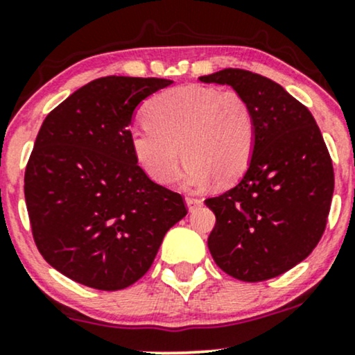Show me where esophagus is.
<instances>
[{
    "mask_svg": "<svg viewBox=\"0 0 355 355\" xmlns=\"http://www.w3.org/2000/svg\"><path fill=\"white\" fill-rule=\"evenodd\" d=\"M203 203V198H198V197H187V207H189V210H195L197 207H200Z\"/></svg>",
    "mask_w": 355,
    "mask_h": 355,
    "instance_id": "obj_1",
    "label": "esophagus"
}]
</instances>
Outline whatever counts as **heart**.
<instances>
[{"label":"heart","instance_id":"heart-1","mask_svg":"<svg viewBox=\"0 0 355 355\" xmlns=\"http://www.w3.org/2000/svg\"><path fill=\"white\" fill-rule=\"evenodd\" d=\"M145 120L130 133L138 165L158 183L178 177L182 152L183 185L202 189L239 180L254 155L257 126L252 105L235 89L189 85L158 93L145 108Z\"/></svg>","mask_w":355,"mask_h":355}]
</instances>
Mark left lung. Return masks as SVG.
<instances>
[{
	"instance_id": "left-lung-1",
	"label": "left lung",
	"mask_w": 355,
	"mask_h": 355,
	"mask_svg": "<svg viewBox=\"0 0 355 355\" xmlns=\"http://www.w3.org/2000/svg\"><path fill=\"white\" fill-rule=\"evenodd\" d=\"M200 81L242 93L257 126L242 180L205 200L215 214L210 254L234 279H274L307 259L324 235L334 193L327 145L309 108L275 81L239 68Z\"/></svg>"
}]
</instances>
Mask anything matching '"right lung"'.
<instances>
[{"mask_svg":"<svg viewBox=\"0 0 355 355\" xmlns=\"http://www.w3.org/2000/svg\"><path fill=\"white\" fill-rule=\"evenodd\" d=\"M165 78L103 76L44 118L24 172L31 234L43 259L75 282L121 291L152 267L187 215L180 193L138 165L130 123Z\"/></svg>","mask_w":355,"mask_h":355,"instance_id":"add662e5","label":"right lung"}]
</instances>
